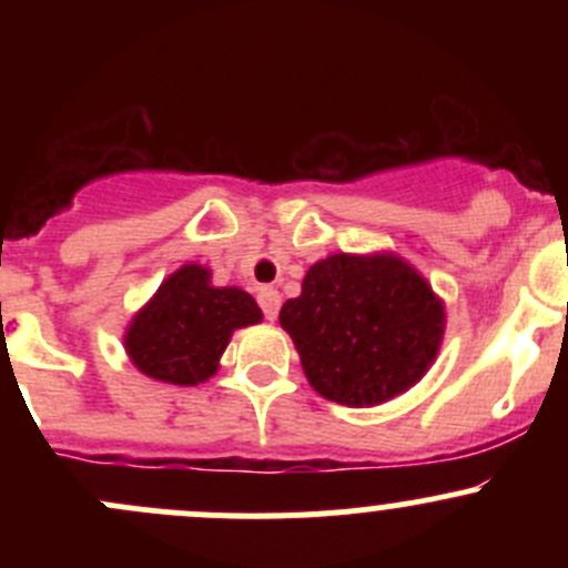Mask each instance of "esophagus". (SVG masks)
<instances>
[{"mask_svg": "<svg viewBox=\"0 0 568 568\" xmlns=\"http://www.w3.org/2000/svg\"><path fill=\"white\" fill-rule=\"evenodd\" d=\"M257 305H261L263 316H266L268 321H274L280 313V291L277 288H261L257 291Z\"/></svg>", "mask_w": 568, "mask_h": 568, "instance_id": "1", "label": "esophagus"}]
</instances>
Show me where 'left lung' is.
Here are the masks:
<instances>
[{
  "mask_svg": "<svg viewBox=\"0 0 568 568\" xmlns=\"http://www.w3.org/2000/svg\"><path fill=\"white\" fill-rule=\"evenodd\" d=\"M313 390L376 406L409 390L434 363L445 307L417 268L393 252L324 257L280 311Z\"/></svg>",
  "mask_w": 568,
  "mask_h": 568,
  "instance_id": "8db88e82",
  "label": "left lung"
}]
</instances>
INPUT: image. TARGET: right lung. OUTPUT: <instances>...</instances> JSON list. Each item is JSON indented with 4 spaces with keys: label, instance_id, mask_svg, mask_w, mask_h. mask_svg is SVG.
I'll return each mask as SVG.
<instances>
[{
    "label": "right lung",
    "instance_id": "1",
    "mask_svg": "<svg viewBox=\"0 0 568 568\" xmlns=\"http://www.w3.org/2000/svg\"><path fill=\"white\" fill-rule=\"evenodd\" d=\"M261 318V307L247 291L216 288L209 268L186 263L131 318L123 337L125 354L151 379L194 387L216 374L233 329Z\"/></svg>",
    "mask_w": 568,
    "mask_h": 568
}]
</instances>
